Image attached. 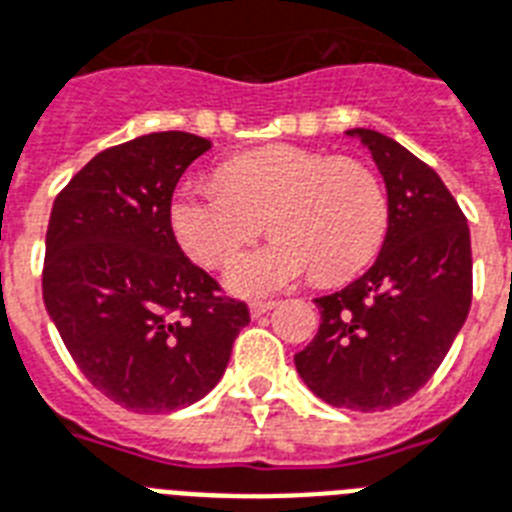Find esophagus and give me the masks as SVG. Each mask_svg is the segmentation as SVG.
I'll return each mask as SVG.
<instances>
[{
    "mask_svg": "<svg viewBox=\"0 0 512 512\" xmlns=\"http://www.w3.org/2000/svg\"><path fill=\"white\" fill-rule=\"evenodd\" d=\"M276 307V302L273 299H255L252 305H249V313H252V318H260V315L270 313Z\"/></svg>",
    "mask_w": 512,
    "mask_h": 512,
    "instance_id": "1",
    "label": "esophagus"
}]
</instances>
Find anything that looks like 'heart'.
Returning a JSON list of instances; mask_svg holds the SVG:
<instances>
[{"instance_id": "b5f03b06", "label": "heart", "mask_w": 512, "mask_h": 512, "mask_svg": "<svg viewBox=\"0 0 512 512\" xmlns=\"http://www.w3.org/2000/svg\"><path fill=\"white\" fill-rule=\"evenodd\" d=\"M265 218L276 239L228 265V286L244 297L281 292L307 273L323 284L355 276L384 244L389 199L355 157L276 144L226 160L218 181H184L168 207L178 244L205 268L255 239Z\"/></svg>"}]
</instances>
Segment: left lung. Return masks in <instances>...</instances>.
<instances>
[{
  "instance_id": "1",
  "label": "left lung",
  "mask_w": 512,
  "mask_h": 512,
  "mask_svg": "<svg viewBox=\"0 0 512 512\" xmlns=\"http://www.w3.org/2000/svg\"><path fill=\"white\" fill-rule=\"evenodd\" d=\"M347 134L371 149L384 176L389 231L368 273L315 299L321 328L294 365L328 405L376 413L410 400L463 328L473 297L471 231L434 168L371 128Z\"/></svg>"
}]
</instances>
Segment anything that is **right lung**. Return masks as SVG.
Segmentation results:
<instances>
[{"instance_id": "right-lung-1", "label": "right lung", "mask_w": 512, "mask_h": 512, "mask_svg": "<svg viewBox=\"0 0 512 512\" xmlns=\"http://www.w3.org/2000/svg\"><path fill=\"white\" fill-rule=\"evenodd\" d=\"M210 141L160 131L110 147L57 194L41 292L81 373L136 413L202 400L249 307L178 247L168 207Z\"/></svg>"}]
</instances>
